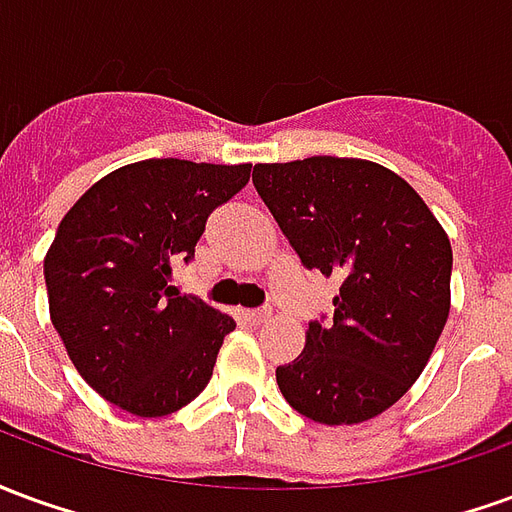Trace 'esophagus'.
Returning a JSON list of instances; mask_svg holds the SVG:
<instances>
[{"label":"esophagus","mask_w":512,"mask_h":512,"mask_svg":"<svg viewBox=\"0 0 512 512\" xmlns=\"http://www.w3.org/2000/svg\"><path fill=\"white\" fill-rule=\"evenodd\" d=\"M241 315H244V321L252 323V326H260V323L271 321V310H244Z\"/></svg>","instance_id":"esophagus-1"}]
</instances>
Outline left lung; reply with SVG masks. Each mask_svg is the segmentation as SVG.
Instances as JSON below:
<instances>
[{"mask_svg": "<svg viewBox=\"0 0 512 512\" xmlns=\"http://www.w3.org/2000/svg\"><path fill=\"white\" fill-rule=\"evenodd\" d=\"M257 194L301 263L340 279L334 318L312 321L277 367L290 406L323 425H356L406 395L450 315L452 246L425 200L365 158L255 164Z\"/></svg>", "mask_w": 512, "mask_h": 512, "instance_id": "1", "label": "left lung"}]
</instances>
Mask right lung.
<instances>
[{
    "label": "right lung",
    "instance_id": "add662e5",
    "mask_svg": "<svg viewBox=\"0 0 512 512\" xmlns=\"http://www.w3.org/2000/svg\"><path fill=\"white\" fill-rule=\"evenodd\" d=\"M249 172L252 164L136 161L93 183L57 227L43 260L51 323L79 376L128 414L167 417L211 381L235 321L169 279Z\"/></svg>",
    "mask_w": 512,
    "mask_h": 512
}]
</instances>
